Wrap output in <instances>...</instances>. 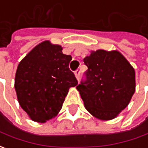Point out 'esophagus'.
I'll return each mask as SVG.
<instances>
[{
  "label": "esophagus",
  "mask_w": 148,
  "mask_h": 148,
  "mask_svg": "<svg viewBox=\"0 0 148 148\" xmlns=\"http://www.w3.org/2000/svg\"><path fill=\"white\" fill-rule=\"evenodd\" d=\"M75 77H76L77 80H79V78H80V70H77L75 71Z\"/></svg>",
  "instance_id": "34e87169"
}]
</instances>
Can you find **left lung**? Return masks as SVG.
<instances>
[{
	"mask_svg": "<svg viewBox=\"0 0 148 148\" xmlns=\"http://www.w3.org/2000/svg\"><path fill=\"white\" fill-rule=\"evenodd\" d=\"M86 80L77 86L85 108L100 120L115 119L129 104L136 87L135 71L118 50L90 51L84 58Z\"/></svg>",
	"mask_w": 148,
	"mask_h": 148,
	"instance_id": "8db88e82",
	"label": "left lung"
}]
</instances>
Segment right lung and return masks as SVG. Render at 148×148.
<instances>
[{"mask_svg": "<svg viewBox=\"0 0 148 148\" xmlns=\"http://www.w3.org/2000/svg\"><path fill=\"white\" fill-rule=\"evenodd\" d=\"M71 57L62 47L46 40L38 43L18 65L14 89L20 107L33 121L46 123L58 115L71 87L77 85L69 69Z\"/></svg>", "mask_w": 148, "mask_h": 148, "instance_id": "1", "label": "right lung"}]
</instances>
